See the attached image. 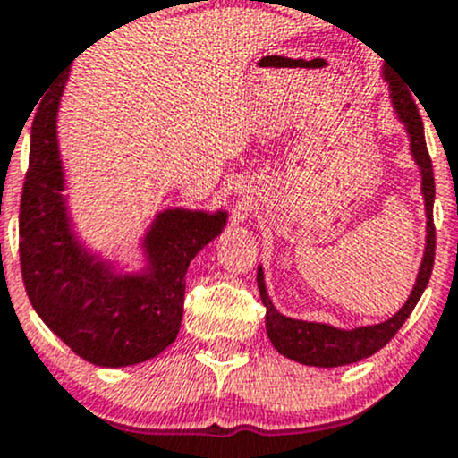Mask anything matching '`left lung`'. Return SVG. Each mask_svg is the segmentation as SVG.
<instances>
[{"instance_id": "8db88e82", "label": "left lung", "mask_w": 458, "mask_h": 458, "mask_svg": "<svg viewBox=\"0 0 458 458\" xmlns=\"http://www.w3.org/2000/svg\"><path fill=\"white\" fill-rule=\"evenodd\" d=\"M383 77L390 83L392 103L396 109L398 118L404 123V129L411 141V155L422 174V193L424 207H427V247H424V259L420 265L415 286L409 295L407 303L387 318L386 323L366 325V327L355 329H338L325 323H308V320L288 318L273 308L269 295H267L265 277H262V267H259V291L260 299L267 308V335L271 344L276 346L277 353H282L288 360L299 361L306 366L318 368H335L361 361L366 357L375 355L377 351L383 349L396 335V331L403 327L404 320L413 312L415 303L422 297L424 288L430 280L435 262V224H433V202H435V178H433V163L424 140V124L420 118L418 105H415L411 92L407 86L398 81V75H394L390 68H383Z\"/></svg>"}]
</instances>
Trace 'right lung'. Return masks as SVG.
I'll list each match as a JSON object with an SVG mask.
<instances>
[{"label":"right lung","instance_id":"right-lung-1","mask_svg":"<svg viewBox=\"0 0 458 458\" xmlns=\"http://www.w3.org/2000/svg\"><path fill=\"white\" fill-rule=\"evenodd\" d=\"M66 77L40 103L31 124L30 170L19 213L21 273L38 317L57 338L94 366L120 368L152 360L176 340L189 262L224 230V211L167 208L144 236L148 265L114 273L71 228L55 118Z\"/></svg>","mask_w":458,"mask_h":458}]
</instances>
